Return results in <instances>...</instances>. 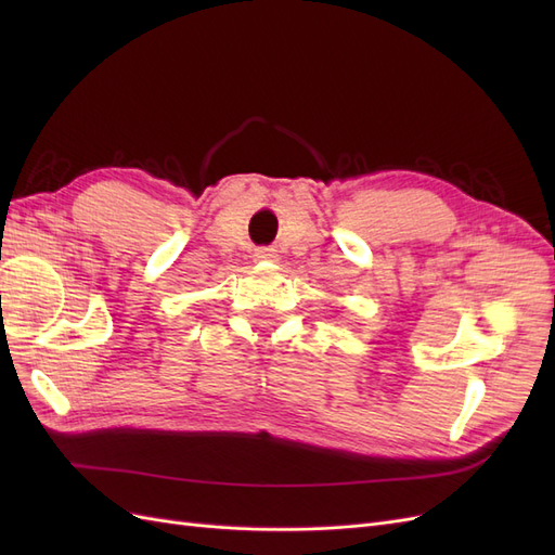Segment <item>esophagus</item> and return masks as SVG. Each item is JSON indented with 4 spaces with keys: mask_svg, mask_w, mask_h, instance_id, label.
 Returning <instances> with one entry per match:
<instances>
[{
    "mask_svg": "<svg viewBox=\"0 0 555 555\" xmlns=\"http://www.w3.org/2000/svg\"><path fill=\"white\" fill-rule=\"evenodd\" d=\"M255 257L259 261H278V249L275 247H257Z\"/></svg>",
    "mask_w": 555,
    "mask_h": 555,
    "instance_id": "1",
    "label": "esophagus"
}]
</instances>
